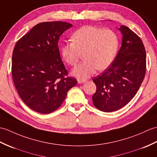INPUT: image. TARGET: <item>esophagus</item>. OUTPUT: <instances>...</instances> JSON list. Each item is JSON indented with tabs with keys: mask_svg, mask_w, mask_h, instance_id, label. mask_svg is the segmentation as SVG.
<instances>
[{
	"mask_svg": "<svg viewBox=\"0 0 157 157\" xmlns=\"http://www.w3.org/2000/svg\"><path fill=\"white\" fill-rule=\"evenodd\" d=\"M77 82H78V83H79V84H81V83H84V82H86V80L85 78H78Z\"/></svg>",
	"mask_w": 157,
	"mask_h": 157,
	"instance_id": "esophagus-1",
	"label": "esophagus"
}]
</instances>
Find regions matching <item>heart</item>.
<instances>
[{
	"label": "heart",
	"mask_w": 157,
	"mask_h": 157,
	"mask_svg": "<svg viewBox=\"0 0 157 157\" xmlns=\"http://www.w3.org/2000/svg\"><path fill=\"white\" fill-rule=\"evenodd\" d=\"M71 40L72 43L61 46V54L71 66H75L83 54L85 60L72 71V75L78 78L89 77L97 68L107 69L116 58L119 45L117 35L113 31L90 25L76 30Z\"/></svg>",
	"instance_id": "heart-1"
}]
</instances>
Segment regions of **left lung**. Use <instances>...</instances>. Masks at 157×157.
<instances>
[{"label":"left lung","mask_w":157,"mask_h":157,"mask_svg":"<svg viewBox=\"0 0 157 157\" xmlns=\"http://www.w3.org/2000/svg\"><path fill=\"white\" fill-rule=\"evenodd\" d=\"M121 46L110 67L93 78L97 90L93 103L105 111L120 109L136 94L146 72V51L141 39L128 27L121 25Z\"/></svg>","instance_id":"left-lung-1"}]
</instances>
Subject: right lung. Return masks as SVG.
I'll return each instance as SVG.
<instances>
[{
    "label": "right lung",
    "instance_id": "1",
    "mask_svg": "<svg viewBox=\"0 0 157 157\" xmlns=\"http://www.w3.org/2000/svg\"><path fill=\"white\" fill-rule=\"evenodd\" d=\"M72 27L62 21L38 23L14 48V84L23 102L38 113L56 110L68 90L77 84L75 78L67 76L58 46L61 35Z\"/></svg>",
    "mask_w": 157,
    "mask_h": 157
}]
</instances>
